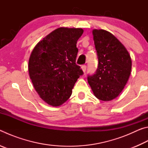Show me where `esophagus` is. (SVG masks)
<instances>
[{"label":"esophagus","mask_w":148,"mask_h":148,"mask_svg":"<svg viewBox=\"0 0 148 148\" xmlns=\"http://www.w3.org/2000/svg\"><path fill=\"white\" fill-rule=\"evenodd\" d=\"M82 71H83L84 72H86V69H87L86 65H82Z\"/></svg>","instance_id":"esophagus-1"}]
</instances>
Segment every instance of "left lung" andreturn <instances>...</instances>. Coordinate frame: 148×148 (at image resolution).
I'll list each match as a JSON object with an SVG mask.
<instances>
[{
    "instance_id": "obj_1",
    "label": "left lung",
    "mask_w": 148,
    "mask_h": 148,
    "mask_svg": "<svg viewBox=\"0 0 148 148\" xmlns=\"http://www.w3.org/2000/svg\"><path fill=\"white\" fill-rule=\"evenodd\" d=\"M98 56V67L87 81L95 96L109 101L118 96L126 85L131 72V56L113 34L105 30L92 31Z\"/></svg>"
}]
</instances>
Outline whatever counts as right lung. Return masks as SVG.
Listing matches in <instances>:
<instances>
[{"mask_svg": "<svg viewBox=\"0 0 148 148\" xmlns=\"http://www.w3.org/2000/svg\"><path fill=\"white\" fill-rule=\"evenodd\" d=\"M82 29H57L39 42L29 61V73L40 98L59 106L72 94L75 83L84 72L76 64L77 40Z\"/></svg>", "mask_w": 148, "mask_h": 148, "instance_id": "obj_1", "label": "right lung"}]
</instances>
